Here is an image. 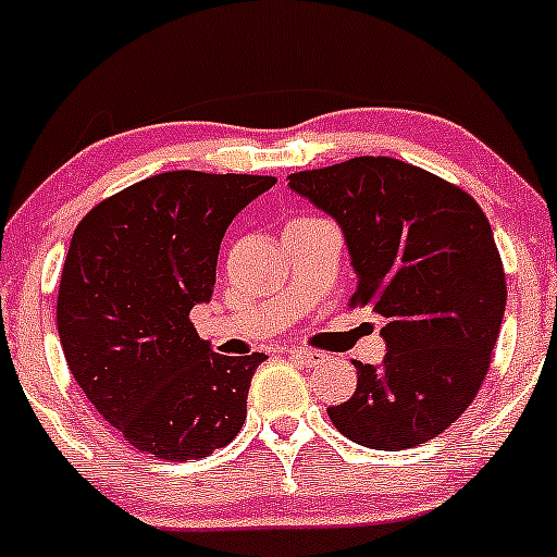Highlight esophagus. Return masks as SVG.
Instances as JSON below:
<instances>
[{"instance_id":"34e87169","label":"esophagus","mask_w":557,"mask_h":557,"mask_svg":"<svg viewBox=\"0 0 557 557\" xmlns=\"http://www.w3.org/2000/svg\"><path fill=\"white\" fill-rule=\"evenodd\" d=\"M286 352H289L292 358H297L300 363H305V367H315V363L324 361V356H321V352H313L308 348H286Z\"/></svg>"}]
</instances>
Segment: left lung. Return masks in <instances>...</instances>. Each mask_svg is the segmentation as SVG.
Returning a JSON list of instances; mask_svg holds the SVG:
<instances>
[{
    "instance_id": "obj_1",
    "label": "left lung",
    "mask_w": 557,
    "mask_h": 557,
    "mask_svg": "<svg viewBox=\"0 0 557 557\" xmlns=\"http://www.w3.org/2000/svg\"><path fill=\"white\" fill-rule=\"evenodd\" d=\"M289 188L337 220L358 276L350 305L385 319V361H352L356 393L329 420L380 451L428 444L478 396L499 337L507 281L486 214L459 185L391 157L295 172Z\"/></svg>"
}]
</instances>
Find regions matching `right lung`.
<instances>
[{
	"label": "right lung",
	"instance_id": "obj_1",
	"mask_svg": "<svg viewBox=\"0 0 557 557\" xmlns=\"http://www.w3.org/2000/svg\"><path fill=\"white\" fill-rule=\"evenodd\" d=\"M276 177L177 170L129 185L76 225L58 334L89 404L137 451L209 457L247 420L265 352L220 356L190 324L209 302L231 220Z\"/></svg>",
	"mask_w": 557,
	"mask_h": 557
}]
</instances>
